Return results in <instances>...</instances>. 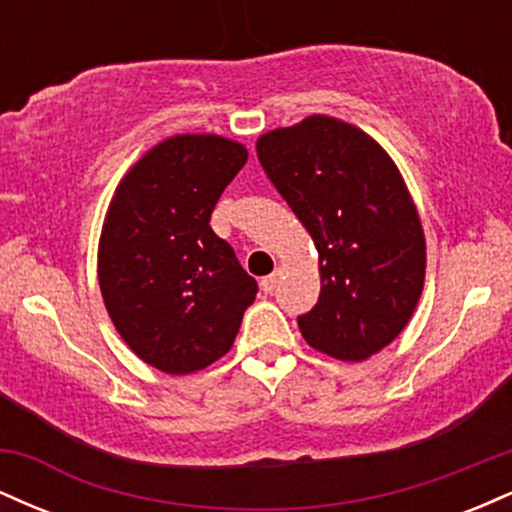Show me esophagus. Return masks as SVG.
<instances>
[{"mask_svg":"<svg viewBox=\"0 0 512 512\" xmlns=\"http://www.w3.org/2000/svg\"><path fill=\"white\" fill-rule=\"evenodd\" d=\"M279 269H276L274 274H269V276H264V279L260 281V286H262V291L264 293H274L276 291V284H279Z\"/></svg>","mask_w":512,"mask_h":512,"instance_id":"34e87169","label":"esophagus"}]
</instances>
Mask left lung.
Instances as JSON below:
<instances>
[{
    "instance_id": "8db88e82",
    "label": "left lung",
    "mask_w": 512,
    "mask_h": 512,
    "mask_svg": "<svg viewBox=\"0 0 512 512\" xmlns=\"http://www.w3.org/2000/svg\"><path fill=\"white\" fill-rule=\"evenodd\" d=\"M257 156L320 257V298L298 317L303 339L366 361L407 327L426 279L424 226L397 163L330 115L262 134Z\"/></svg>"
}]
</instances>
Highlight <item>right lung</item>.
Returning <instances> with one entry per match:
<instances>
[{
    "mask_svg": "<svg viewBox=\"0 0 512 512\" xmlns=\"http://www.w3.org/2000/svg\"><path fill=\"white\" fill-rule=\"evenodd\" d=\"M248 149L221 134H175L127 170L98 240V284L115 330L144 363L197 373L231 351L257 281L211 231Z\"/></svg>",
    "mask_w": 512,
    "mask_h": 512,
    "instance_id": "obj_1",
    "label": "right lung"
}]
</instances>
